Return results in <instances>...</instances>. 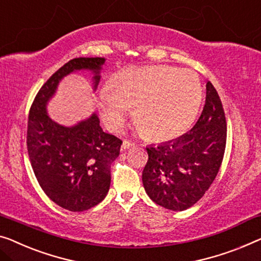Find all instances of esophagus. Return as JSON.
Instances as JSON below:
<instances>
[{"mask_svg":"<svg viewBox=\"0 0 261 261\" xmlns=\"http://www.w3.org/2000/svg\"><path fill=\"white\" fill-rule=\"evenodd\" d=\"M135 146V143L129 142V141H124L122 146H120V151H126L127 149H130V147H134Z\"/></svg>","mask_w":261,"mask_h":261,"instance_id":"esophagus-1","label":"esophagus"}]
</instances>
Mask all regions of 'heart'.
I'll return each mask as SVG.
<instances>
[{
    "instance_id": "1",
    "label": "heart",
    "mask_w": 261,
    "mask_h": 261,
    "mask_svg": "<svg viewBox=\"0 0 261 261\" xmlns=\"http://www.w3.org/2000/svg\"><path fill=\"white\" fill-rule=\"evenodd\" d=\"M110 89L99 92L104 123L119 130L130 108L146 137L168 141L182 134L194 119L201 100V85L190 70L170 67H131L118 72Z\"/></svg>"
}]
</instances>
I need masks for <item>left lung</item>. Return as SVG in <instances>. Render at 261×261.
Wrapping results in <instances>:
<instances>
[{"label":"left lung","instance_id":"obj_1","mask_svg":"<svg viewBox=\"0 0 261 261\" xmlns=\"http://www.w3.org/2000/svg\"><path fill=\"white\" fill-rule=\"evenodd\" d=\"M223 104L211 82L196 125L173 141L146 147L149 159L142 179L147 196L172 211L197 203L215 180L226 146Z\"/></svg>","mask_w":261,"mask_h":261}]
</instances>
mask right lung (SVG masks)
<instances>
[{
  "label": "right lung",
  "mask_w": 261,
  "mask_h": 261,
  "mask_svg": "<svg viewBox=\"0 0 261 261\" xmlns=\"http://www.w3.org/2000/svg\"><path fill=\"white\" fill-rule=\"evenodd\" d=\"M103 57L73 58L45 82L30 108L27 147L37 181L54 203L71 212L99 204L109 192L111 164L122 141L104 132L96 114L72 126L49 117L46 104L62 79L80 70L93 73V90L100 80Z\"/></svg>",
  "instance_id": "obj_1"
}]
</instances>
